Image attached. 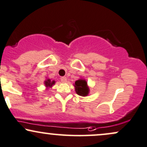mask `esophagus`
Masks as SVG:
<instances>
[{
    "label": "esophagus",
    "instance_id": "esophagus-1",
    "mask_svg": "<svg viewBox=\"0 0 147 147\" xmlns=\"http://www.w3.org/2000/svg\"><path fill=\"white\" fill-rule=\"evenodd\" d=\"M61 81L62 83H66L67 82V78L66 77H61Z\"/></svg>",
    "mask_w": 147,
    "mask_h": 147
}]
</instances>
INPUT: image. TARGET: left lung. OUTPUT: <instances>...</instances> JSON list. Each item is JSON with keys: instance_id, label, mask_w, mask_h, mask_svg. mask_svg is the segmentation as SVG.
Returning a JSON list of instances; mask_svg holds the SVG:
<instances>
[{"instance_id": "left-lung-1", "label": "left lung", "mask_w": 147, "mask_h": 147, "mask_svg": "<svg viewBox=\"0 0 147 147\" xmlns=\"http://www.w3.org/2000/svg\"><path fill=\"white\" fill-rule=\"evenodd\" d=\"M74 86H75L76 92L79 96H88L89 94L90 89L88 86L87 81L85 79H80L77 80L74 84Z\"/></svg>"}]
</instances>
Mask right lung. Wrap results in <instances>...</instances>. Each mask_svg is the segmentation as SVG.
<instances>
[{"label": "right lung", "instance_id": "add662e5", "mask_svg": "<svg viewBox=\"0 0 147 147\" xmlns=\"http://www.w3.org/2000/svg\"><path fill=\"white\" fill-rule=\"evenodd\" d=\"M55 81L54 80L53 81H51L50 79H47V80L45 81V86L48 88H51L53 86V85L55 84Z\"/></svg>", "mask_w": 147, "mask_h": 147}]
</instances>
